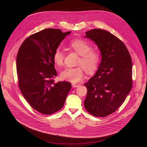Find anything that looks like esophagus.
Wrapping results in <instances>:
<instances>
[{"label": "esophagus", "mask_w": 147, "mask_h": 147, "mask_svg": "<svg viewBox=\"0 0 147 147\" xmlns=\"http://www.w3.org/2000/svg\"><path fill=\"white\" fill-rule=\"evenodd\" d=\"M78 84H75V83H72V87L73 88H77V87H78Z\"/></svg>", "instance_id": "obj_1"}]
</instances>
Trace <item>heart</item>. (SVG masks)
<instances>
[{"mask_svg": "<svg viewBox=\"0 0 147 147\" xmlns=\"http://www.w3.org/2000/svg\"><path fill=\"white\" fill-rule=\"evenodd\" d=\"M69 48L80 56L78 65L73 68H66L61 73V78L71 83L81 82L84 78V70L89 74H94L99 68L101 61V55L96 49H92V45L83 39H75L70 42ZM53 59L58 65H63L64 53L60 48H57L53 53Z\"/></svg>", "mask_w": 147, "mask_h": 147, "instance_id": "obj_1", "label": "heart"}]
</instances>
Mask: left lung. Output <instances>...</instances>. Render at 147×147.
Instances as JSON below:
<instances>
[{
	"mask_svg": "<svg viewBox=\"0 0 147 147\" xmlns=\"http://www.w3.org/2000/svg\"><path fill=\"white\" fill-rule=\"evenodd\" d=\"M86 34L98 45L102 59L95 76L84 84V108L94 116L104 117L117 110L132 89V59L125 45L108 31L93 29Z\"/></svg>",
	"mask_w": 147,
	"mask_h": 147,
	"instance_id": "1",
	"label": "left lung"
}]
</instances>
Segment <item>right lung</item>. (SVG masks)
I'll return each mask as SVG.
<instances>
[{
  "label": "right lung",
  "instance_id": "1",
  "mask_svg": "<svg viewBox=\"0 0 147 147\" xmlns=\"http://www.w3.org/2000/svg\"><path fill=\"white\" fill-rule=\"evenodd\" d=\"M71 32L45 29L30 35L23 42L17 56L18 86L33 109L51 115L63 107L71 84L54 82L57 76L53 53Z\"/></svg>",
  "mask_w": 147,
  "mask_h": 147
}]
</instances>
